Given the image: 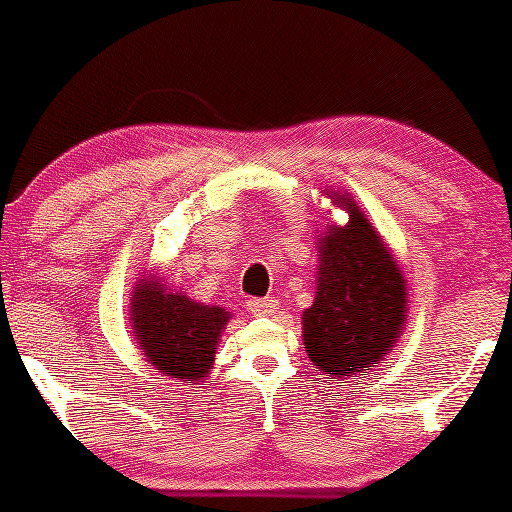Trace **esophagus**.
Segmentation results:
<instances>
[{"mask_svg":"<svg viewBox=\"0 0 512 512\" xmlns=\"http://www.w3.org/2000/svg\"><path fill=\"white\" fill-rule=\"evenodd\" d=\"M246 308H249L251 315H256V318H261V315H273L275 308H277V301L270 296V299H251L246 301Z\"/></svg>","mask_w":512,"mask_h":512,"instance_id":"esophagus-1","label":"esophagus"}]
</instances>
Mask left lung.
I'll return each instance as SVG.
<instances>
[{"mask_svg":"<svg viewBox=\"0 0 512 512\" xmlns=\"http://www.w3.org/2000/svg\"><path fill=\"white\" fill-rule=\"evenodd\" d=\"M327 197L349 213V223L325 225L318 235V287L301 330L315 368L327 380H351L375 370L399 342L408 285L399 261L356 199L337 189Z\"/></svg>","mask_w":512,"mask_h":512,"instance_id":"8db88e82","label":"left lung"}]
</instances>
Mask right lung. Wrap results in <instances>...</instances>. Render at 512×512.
I'll list each match as a JSON object with an SVG mask.
<instances>
[{
    "label": "right lung",
    "mask_w": 512,
    "mask_h": 512,
    "mask_svg": "<svg viewBox=\"0 0 512 512\" xmlns=\"http://www.w3.org/2000/svg\"><path fill=\"white\" fill-rule=\"evenodd\" d=\"M232 313L199 304L170 289L156 270L135 282L130 294V332L144 361L161 375L197 384L208 377Z\"/></svg>",
    "instance_id": "1"
}]
</instances>
